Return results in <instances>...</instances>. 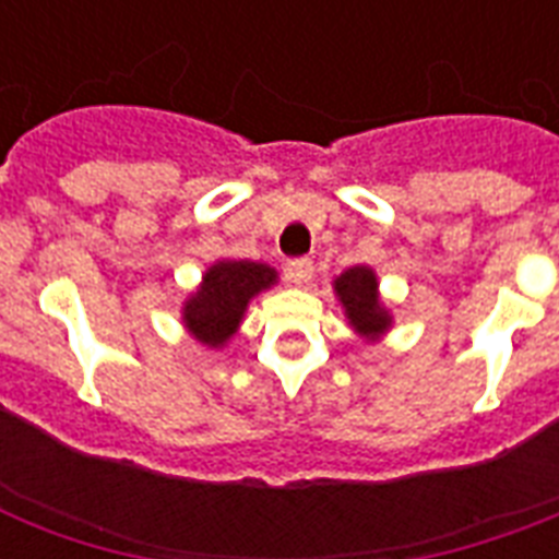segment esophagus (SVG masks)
<instances>
[{
  "mask_svg": "<svg viewBox=\"0 0 559 559\" xmlns=\"http://www.w3.org/2000/svg\"><path fill=\"white\" fill-rule=\"evenodd\" d=\"M287 278L296 284V287H305L313 278V261L310 258H293L287 263Z\"/></svg>",
  "mask_w": 559,
  "mask_h": 559,
  "instance_id": "1",
  "label": "esophagus"
}]
</instances>
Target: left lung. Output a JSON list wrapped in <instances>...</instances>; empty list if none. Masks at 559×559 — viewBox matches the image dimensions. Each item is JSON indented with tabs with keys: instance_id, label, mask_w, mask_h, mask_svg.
Instances as JSON below:
<instances>
[{
	"instance_id": "obj_1",
	"label": "left lung",
	"mask_w": 559,
	"mask_h": 559,
	"mask_svg": "<svg viewBox=\"0 0 559 559\" xmlns=\"http://www.w3.org/2000/svg\"><path fill=\"white\" fill-rule=\"evenodd\" d=\"M333 289L340 296L342 307L348 322L357 328L362 336H380L389 331L391 316L389 310L380 305V293H377V275L368 266H350L348 272H342L340 278L333 281Z\"/></svg>"
}]
</instances>
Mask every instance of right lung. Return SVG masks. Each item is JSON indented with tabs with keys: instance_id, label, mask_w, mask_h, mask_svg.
<instances>
[{
	"instance_id": "1",
	"label": "right lung",
	"mask_w": 559,
	"mask_h": 559,
	"mask_svg": "<svg viewBox=\"0 0 559 559\" xmlns=\"http://www.w3.org/2000/svg\"><path fill=\"white\" fill-rule=\"evenodd\" d=\"M272 284L275 270L266 263L217 261L182 307V322L202 345L219 348L235 336L249 301Z\"/></svg>"
}]
</instances>
